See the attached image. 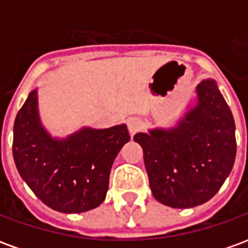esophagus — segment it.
<instances>
[{
  "mask_svg": "<svg viewBox=\"0 0 248 248\" xmlns=\"http://www.w3.org/2000/svg\"><path fill=\"white\" fill-rule=\"evenodd\" d=\"M126 124H127V129H129V133L131 137L137 134L140 130V127H142V121L140 118H135V117H131V118L127 119Z\"/></svg>",
  "mask_w": 248,
  "mask_h": 248,
  "instance_id": "1",
  "label": "esophagus"
}]
</instances>
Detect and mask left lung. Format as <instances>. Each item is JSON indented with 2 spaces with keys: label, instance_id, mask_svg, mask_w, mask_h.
<instances>
[{
  "label": "left lung",
  "instance_id": "8db88e82",
  "mask_svg": "<svg viewBox=\"0 0 248 248\" xmlns=\"http://www.w3.org/2000/svg\"><path fill=\"white\" fill-rule=\"evenodd\" d=\"M195 93V102L172 127L134 135L143 150L151 192L169 207L190 208L210 201L234 166V117L217 81L203 79Z\"/></svg>",
  "mask_w": 248,
  "mask_h": 248
}]
</instances>
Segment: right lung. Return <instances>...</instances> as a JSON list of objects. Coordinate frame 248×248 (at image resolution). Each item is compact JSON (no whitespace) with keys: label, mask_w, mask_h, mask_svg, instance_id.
I'll return each instance as SVG.
<instances>
[{"label":"right lung","mask_w":248,"mask_h":248,"mask_svg":"<svg viewBox=\"0 0 248 248\" xmlns=\"http://www.w3.org/2000/svg\"><path fill=\"white\" fill-rule=\"evenodd\" d=\"M129 140L124 124L53 137L41 122L34 87L14 121L13 158L19 175L46 206L85 213L105 201L114 159Z\"/></svg>","instance_id":"add662e5"}]
</instances>
